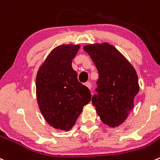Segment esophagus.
<instances>
[{
	"instance_id": "34e87169",
	"label": "esophagus",
	"mask_w": 160,
	"mask_h": 160,
	"mask_svg": "<svg viewBox=\"0 0 160 160\" xmlns=\"http://www.w3.org/2000/svg\"><path fill=\"white\" fill-rule=\"evenodd\" d=\"M84 85L87 87V88H88V89H91V83H90V82H87V83H85Z\"/></svg>"
}]
</instances>
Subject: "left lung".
Wrapping results in <instances>:
<instances>
[{"mask_svg": "<svg viewBox=\"0 0 160 160\" xmlns=\"http://www.w3.org/2000/svg\"><path fill=\"white\" fill-rule=\"evenodd\" d=\"M83 50L99 74L93 105L102 123L110 128L119 127L134 107V98L140 89L137 72L123 54L108 43L88 44Z\"/></svg>", "mask_w": 160, "mask_h": 160, "instance_id": "left-lung-1", "label": "left lung"}]
</instances>
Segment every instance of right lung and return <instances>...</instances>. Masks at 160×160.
I'll use <instances>...</instances> for the list:
<instances>
[{"label": "right lung", "mask_w": 160, "mask_h": 160, "mask_svg": "<svg viewBox=\"0 0 160 160\" xmlns=\"http://www.w3.org/2000/svg\"><path fill=\"white\" fill-rule=\"evenodd\" d=\"M80 44H61L51 51L39 67L36 94L40 111L51 127L68 131L75 125L83 107L91 101L89 89L77 80L72 61Z\"/></svg>", "instance_id": "1"}]
</instances>
